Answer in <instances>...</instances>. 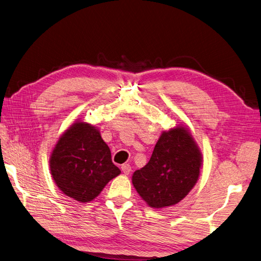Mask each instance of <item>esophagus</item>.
Here are the masks:
<instances>
[{
    "label": "esophagus",
    "instance_id": "esophagus-1",
    "mask_svg": "<svg viewBox=\"0 0 261 261\" xmlns=\"http://www.w3.org/2000/svg\"><path fill=\"white\" fill-rule=\"evenodd\" d=\"M121 170L124 174H129L132 169H131V166L129 164H124L121 166Z\"/></svg>",
    "mask_w": 261,
    "mask_h": 261
}]
</instances>
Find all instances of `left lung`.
Returning <instances> with one entry per match:
<instances>
[{
	"label": "left lung",
	"instance_id": "1",
	"mask_svg": "<svg viewBox=\"0 0 261 261\" xmlns=\"http://www.w3.org/2000/svg\"><path fill=\"white\" fill-rule=\"evenodd\" d=\"M201 155L184 127L163 132L149 162L132 175L140 196L154 208L175 205L198 180Z\"/></svg>",
	"mask_w": 261,
	"mask_h": 261
}]
</instances>
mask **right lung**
I'll return each instance as SVG.
<instances>
[{
    "instance_id": "right-lung-1",
    "label": "right lung",
    "mask_w": 261,
    "mask_h": 261,
    "mask_svg": "<svg viewBox=\"0 0 261 261\" xmlns=\"http://www.w3.org/2000/svg\"><path fill=\"white\" fill-rule=\"evenodd\" d=\"M49 167L64 194L81 203L94 199L120 173L98 130L86 122H75L60 138Z\"/></svg>"
}]
</instances>
